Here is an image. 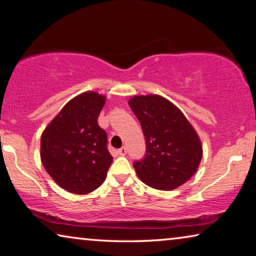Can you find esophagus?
I'll return each instance as SVG.
<instances>
[{
    "label": "esophagus",
    "instance_id": "obj_1",
    "mask_svg": "<svg viewBox=\"0 0 256 256\" xmlns=\"http://www.w3.org/2000/svg\"><path fill=\"white\" fill-rule=\"evenodd\" d=\"M118 154H120V156H123V155H125L126 154V148L125 147H122V148H120V150H118Z\"/></svg>",
    "mask_w": 256,
    "mask_h": 256
}]
</instances>
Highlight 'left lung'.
I'll list each match as a JSON object with an SVG mask.
<instances>
[{"label":"left lung","instance_id":"1","mask_svg":"<svg viewBox=\"0 0 256 256\" xmlns=\"http://www.w3.org/2000/svg\"><path fill=\"white\" fill-rule=\"evenodd\" d=\"M128 106L146 138L147 152L134 162L141 182L152 188L171 190L196 172L202 158L201 140L172 102L161 95H136Z\"/></svg>","mask_w":256,"mask_h":256}]
</instances>
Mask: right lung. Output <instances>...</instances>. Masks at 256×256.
Wrapping results in <instances>:
<instances>
[{
	"mask_svg": "<svg viewBox=\"0 0 256 256\" xmlns=\"http://www.w3.org/2000/svg\"><path fill=\"white\" fill-rule=\"evenodd\" d=\"M104 104L106 96L96 92L79 94L41 134V162L68 192L88 194L106 180L112 156L106 150V133L98 124Z\"/></svg>",
	"mask_w": 256,
	"mask_h": 256,
	"instance_id": "right-lung-1",
	"label": "right lung"
}]
</instances>
